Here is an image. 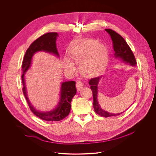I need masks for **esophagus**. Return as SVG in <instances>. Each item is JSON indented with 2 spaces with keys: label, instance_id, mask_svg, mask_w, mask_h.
<instances>
[{
  "label": "esophagus",
  "instance_id": "34e87169",
  "mask_svg": "<svg viewBox=\"0 0 156 156\" xmlns=\"http://www.w3.org/2000/svg\"><path fill=\"white\" fill-rule=\"evenodd\" d=\"M76 87L77 89V91H80L81 89L83 87V84L81 81H77L76 84Z\"/></svg>",
  "mask_w": 156,
  "mask_h": 156
}]
</instances>
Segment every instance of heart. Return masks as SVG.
Instances as JSON below:
<instances>
[{"label": "heart", "instance_id": "heart-1", "mask_svg": "<svg viewBox=\"0 0 156 156\" xmlns=\"http://www.w3.org/2000/svg\"><path fill=\"white\" fill-rule=\"evenodd\" d=\"M70 55L72 60L79 63V72L87 78H93L101 75L107 65L108 51L104 44L93 39H86L73 45ZM65 65L69 70H73L70 60L65 58Z\"/></svg>", "mask_w": 156, "mask_h": 156}]
</instances>
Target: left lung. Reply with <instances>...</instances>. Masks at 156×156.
I'll use <instances>...</instances> for the list:
<instances>
[{"mask_svg":"<svg viewBox=\"0 0 156 156\" xmlns=\"http://www.w3.org/2000/svg\"><path fill=\"white\" fill-rule=\"evenodd\" d=\"M105 31L110 34L111 39L113 42V47L115 51L114 57L115 58H117L122 61V62L125 63L131 66H136V62L135 60V57L134 54L132 52L130 48L126 42L125 39L118 33L115 31H113L110 29H106ZM102 78V76L92 78L90 80L89 84L91 86L90 87L93 91V107L95 112L98 114L99 115L104 117H109L112 116H116L122 114L124 112L119 114H112L109 113L107 111L104 110L101 108L100 106L98 95V84Z\"/></svg>","mask_w":156,"mask_h":156,"instance_id":"1","label":"left lung"}]
</instances>
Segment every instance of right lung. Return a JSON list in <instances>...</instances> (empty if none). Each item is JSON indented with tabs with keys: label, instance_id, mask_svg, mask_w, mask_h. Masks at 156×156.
I'll use <instances>...</instances> for the list:
<instances>
[{
	"label": "right lung",
	"instance_id": "add662e5",
	"mask_svg": "<svg viewBox=\"0 0 156 156\" xmlns=\"http://www.w3.org/2000/svg\"><path fill=\"white\" fill-rule=\"evenodd\" d=\"M58 36L57 33H48L44 34L34 41L27 49L22 63L23 75L21 80L23 83V93L27 101L28 105L33 113L41 120L54 122L60 121L67 116L71 109V102L76 94V89L75 81H65L61 83L59 94V101L56 107L48 111H41L37 110L31 103L27 93L25 83V75L30 70L32 64L34 55L38 52H44L59 57L56 48V40Z\"/></svg>",
	"mask_w": 156,
	"mask_h": 156
}]
</instances>
